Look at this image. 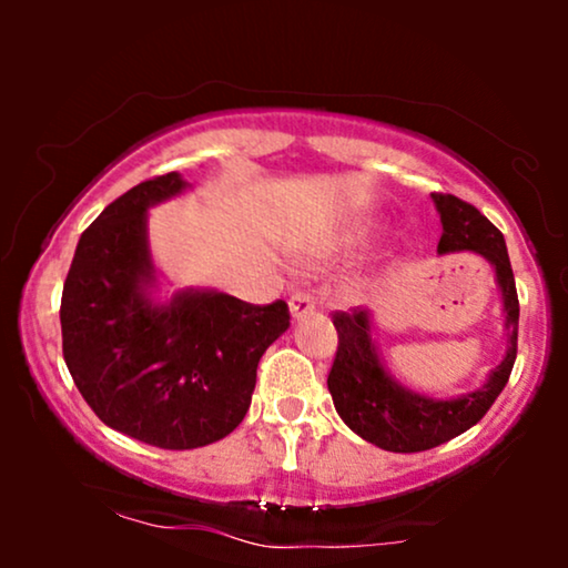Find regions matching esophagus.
<instances>
[{
	"label": "esophagus",
	"mask_w": 568,
	"mask_h": 568,
	"mask_svg": "<svg viewBox=\"0 0 568 568\" xmlns=\"http://www.w3.org/2000/svg\"><path fill=\"white\" fill-rule=\"evenodd\" d=\"M315 305H317V302H315L313 294L297 292V294H292V300H290V313H292L294 321H302V317L315 313Z\"/></svg>",
	"instance_id": "obj_1"
}]
</instances>
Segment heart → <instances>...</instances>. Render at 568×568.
Returning <instances> with one entry per match:
<instances>
[{"mask_svg": "<svg viewBox=\"0 0 568 568\" xmlns=\"http://www.w3.org/2000/svg\"><path fill=\"white\" fill-rule=\"evenodd\" d=\"M356 235H359V232H356Z\"/></svg>", "mask_w": 568, "mask_h": 568, "instance_id": "heart-1", "label": "heart"}]
</instances>
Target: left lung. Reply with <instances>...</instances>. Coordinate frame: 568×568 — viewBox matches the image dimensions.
<instances>
[{
	"mask_svg": "<svg viewBox=\"0 0 568 568\" xmlns=\"http://www.w3.org/2000/svg\"><path fill=\"white\" fill-rule=\"evenodd\" d=\"M432 199L442 220L439 255L470 251L486 258L496 271V284L504 300L507 354L478 390L449 400L429 398L408 390L387 375L372 341L369 310L356 307L352 313L333 315V325L338 331L336 359L328 375L333 406L348 429L387 453H424L476 426L499 398L517 359L519 300L504 235L468 201L449 193H432Z\"/></svg>",
	"mask_w": 568,
	"mask_h": 568,
	"instance_id": "1",
	"label": "left lung"
}]
</instances>
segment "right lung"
<instances>
[{"label": "right lung", "mask_w": 568, "mask_h": 568, "mask_svg": "<svg viewBox=\"0 0 568 568\" xmlns=\"http://www.w3.org/2000/svg\"><path fill=\"white\" fill-rule=\"evenodd\" d=\"M189 189L181 173L123 193L82 232L61 292V348L77 390L111 429L162 449L227 437L251 408L255 369L290 328L284 300L214 290L158 302L146 209Z\"/></svg>", "instance_id": "1"}]
</instances>
